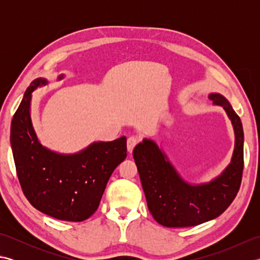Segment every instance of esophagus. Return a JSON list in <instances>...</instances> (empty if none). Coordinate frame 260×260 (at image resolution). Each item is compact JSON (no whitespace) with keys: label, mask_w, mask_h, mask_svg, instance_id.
I'll return each instance as SVG.
<instances>
[{"label":"esophagus","mask_w":260,"mask_h":260,"mask_svg":"<svg viewBox=\"0 0 260 260\" xmlns=\"http://www.w3.org/2000/svg\"><path fill=\"white\" fill-rule=\"evenodd\" d=\"M137 143H139V139L135 136H131L127 139V151H128L129 153L133 152L134 147L137 145Z\"/></svg>","instance_id":"34e87169"}]
</instances>
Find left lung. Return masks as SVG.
Masks as SVG:
<instances>
[{"label": "left lung", "mask_w": 260, "mask_h": 260, "mask_svg": "<svg viewBox=\"0 0 260 260\" xmlns=\"http://www.w3.org/2000/svg\"><path fill=\"white\" fill-rule=\"evenodd\" d=\"M222 106L235 129L231 163L209 183L192 185L181 178L167 155L151 140H144L133 151L147 207L156 221L169 228L192 227L219 217L235 200L244 171V131L239 116L220 93L209 95Z\"/></svg>", "instance_id": "left-lung-1"}]
</instances>
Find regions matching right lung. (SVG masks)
Masks as SVG:
<instances>
[{"label":"right lung","mask_w":260,"mask_h":260,"mask_svg":"<svg viewBox=\"0 0 260 260\" xmlns=\"http://www.w3.org/2000/svg\"><path fill=\"white\" fill-rule=\"evenodd\" d=\"M47 84L43 78L33 80L13 116L11 146L16 174L25 198L39 211L80 222L95 213L110 175L126 158V137L92 143L70 155L43 147L32 127L30 103L32 91Z\"/></svg>","instance_id":"add662e5"}]
</instances>
